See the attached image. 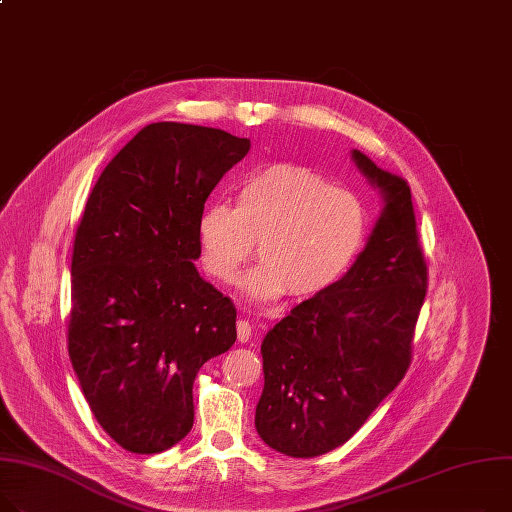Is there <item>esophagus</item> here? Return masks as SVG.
<instances>
[{"mask_svg":"<svg viewBox=\"0 0 512 512\" xmlns=\"http://www.w3.org/2000/svg\"><path fill=\"white\" fill-rule=\"evenodd\" d=\"M251 323L249 321H245V319H241L236 323V335H238V342L241 344H245V342H249L251 339Z\"/></svg>","mask_w":512,"mask_h":512,"instance_id":"esophagus-1","label":"esophagus"}]
</instances>
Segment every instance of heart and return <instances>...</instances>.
Returning a JSON list of instances; mask_svg holds the SVG:
<instances>
[{
  "label": "heart",
  "mask_w": 512,
  "mask_h": 512,
  "mask_svg": "<svg viewBox=\"0 0 512 512\" xmlns=\"http://www.w3.org/2000/svg\"><path fill=\"white\" fill-rule=\"evenodd\" d=\"M366 201L311 168L274 164L238 189L236 208L216 201L197 220L201 261L222 282L253 253L263 259L241 280L257 300L313 298L342 280L366 247Z\"/></svg>",
  "instance_id": "heart-1"
}]
</instances>
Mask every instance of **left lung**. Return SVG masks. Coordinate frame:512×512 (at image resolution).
<instances>
[{"label": "left lung", "instance_id": "8db88e82", "mask_svg": "<svg viewBox=\"0 0 512 512\" xmlns=\"http://www.w3.org/2000/svg\"><path fill=\"white\" fill-rule=\"evenodd\" d=\"M352 160L379 189L383 212L356 263L300 302L263 337L255 428L288 457H319L350 440L399 385L426 298L412 191L360 150Z\"/></svg>", "mask_w": 512, "mask_h": 512}]
</instances>
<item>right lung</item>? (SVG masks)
<instances>
[{"mask_svg":"<svg viewBox=\"0 0 512 512\" xmlns=\"http://www.w3.org/2000/svg\"><path fill=\"white\" fill-rule=\"evenodd\" d=\"M251 140L160 121L98 177L76 230L67 348L96 422L154 455L193 426V381L236 339V309L199 276L197 220Z\"/></svg>","mask_w":512,"mask_h":512,"instance_id":"1","label":"right lung"}]
</instances>
